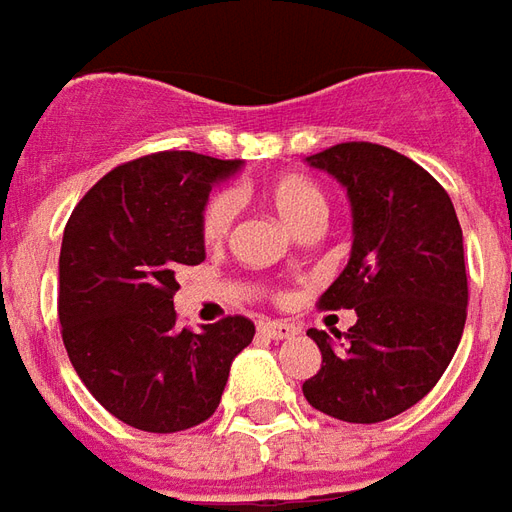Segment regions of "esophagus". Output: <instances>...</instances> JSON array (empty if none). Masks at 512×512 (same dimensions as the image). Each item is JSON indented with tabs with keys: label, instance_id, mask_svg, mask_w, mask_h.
<instances>
[{
	"label": "esophagus",
	"instance_id": "esophagus-1",
	"mask_svg": "<svg viewBox=\"0 0 512 512\" xmlns=\"http://www.w3.org/2000/svg\"><path fill=\"white\" fill-rule=\"evenodd\" d=\"M260 334H266L271 340H288V337H296L301 332L296 323H282V321H260Z\"/></svg>",
	"mask_w": 512,
	"mask_h": 512
}]
</instances>
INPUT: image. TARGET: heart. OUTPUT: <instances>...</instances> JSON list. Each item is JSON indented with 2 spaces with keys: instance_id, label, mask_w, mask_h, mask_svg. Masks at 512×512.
I'll return each instance as SVG.
<instances>
[{
  "instance_id": "b5f03b06",
  "label": "heart",
  "mask_w": 512,
  "mask_h": 512,
  "mask_svg": "<svg viewBox=\"0 0 512 512\" xmlns=\"http://www.w3.org/2000/svg\"><path fill=\"white\" fill-rule=\"evenodd\" d=\"M268 200L277 208L279 216L296 230L307 227H323L329 216V200L315 180L304 175H282V178L268 183ZM238 213V194L233 189L213 191L205 200L200 213V235L208 246L224 244L230 235Z\"/></svg>"
}]
</instances>
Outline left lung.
I'll return each instance as SVG.
<instances>
[{
    "instance_id": "left-lung-1",
    "label": "left lung",
    "mask_w": 512,
    "mask_h": 512,
    "mask_svg": "<svg viewBox=\"0 0 512 512\" xmlns=\"http://www.w3.org/2000/svg\"><path fill=\"white\" fill-rule=\"evenodd\" d=\"M307 161L343 183L354 211L351 260L318 307L356 310V323L343 348L307 332L323 362L301 392L329 417L373 425L428 395L461 343V224L439 180L392 147L340 142Z\"/></svg>"
}]
</instances>
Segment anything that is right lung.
Segmentation results:
<instances>
[{"label": "right lung", "mask_w": 512, "mask_h": 512, "mask_svg": "<svg viewBox=\"0 0 512 512\" xmlns=\"http://www.w3.org/2000/svg\"><path fill=\"white\" fill-rule=\"evenodd\" d=\"M241 161L161 150L120 164L73 208L60 249L62 343L90 395L131 428L178 433L219 408L255 323L180 329L178 274L200 266L202 205Z\"/></svg>", "instance_id": "1"}]
</instances>
